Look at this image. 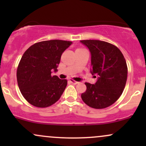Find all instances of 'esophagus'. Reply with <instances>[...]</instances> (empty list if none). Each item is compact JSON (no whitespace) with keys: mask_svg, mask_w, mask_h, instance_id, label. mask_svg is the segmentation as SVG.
I'll use <instances>...</instances> for the list:
<instances>
[{"mask_svg":"<svg viewBox=\"0 0 146 146\" xmlns=\"http://www.w3.org/2000/svg\"><path fill=\"white\" fill-rule=\"evenodd\" d=\"M69 82H71L72 84H78L79 83L78 82L75 81V80H73V79H69Z\"/></svg>","mask_w":146,"mask_h":146,"instance_id":"1","label":"esophagus"}]
</instances>
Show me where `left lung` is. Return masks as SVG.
<instances>
[{"mask_svg": "<svg viewBox=\"0 0 146 146\" xmlns=\"http://www.w3.org/2000/svg\"><path fill=\"white\" fill-rule=\"evenodd\" d=\"M91 54V73L98 81L86 82L83 102L91 108H107L120 98L126 84L128 67L122 53L115 45L97 40H81Z\"/></svg>", "mask_w": 146, "mask_h": 146, "instance_id": "8db88e82", "label": "left lung"}]
</instances>
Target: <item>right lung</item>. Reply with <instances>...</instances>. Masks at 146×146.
I'll use <instances>...</instances> for the list:
<instances>
[{
  "label": "right lung",
  "instance_id": "add662e5",
  "mask_svg": "<svg viewBox=\"0 0 146 146\" xmlns=\"http://www.w3.org/2000/svg\"><path fill=\"white\" fill-rule=\"evenodd\" d=\"M72 42L61 40L35 43L25 52L17 68V82L24 98L30 104L46 108L60 98L67 80L51 75L57 71L62 53Z\"/></svg>",
  "mask_w": 146,
  "mask_h": 146
}]
</instances>
